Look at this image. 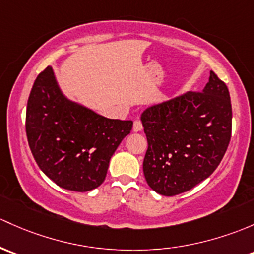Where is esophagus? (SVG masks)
Here are the masks:
<instances>
[{"label":"esophagus","mask_w":254,"mask_h":254,"mask_svg":"<svg viewBox=\"0 0 254 254\" xmlns=\"http://www.w3.org/2000/svg\"><path fill=\"white\" fill-rule=\"evenodd\" d=\"M132 129H134L135 132L141 131V130H142V123H141L140 120H135V122H134V127H132Z\"/></svg>","instance_id":"1"}]
</instances>
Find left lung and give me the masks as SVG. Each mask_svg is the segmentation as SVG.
Returning a JSON list of instances; mask_svg holds the SVG:
<instances>
[{
  "mask_svg": "<svg viewBox=\"0 0 254 254\" xmlns=\"http://www.w3.org/2000/svg\"><path fill=\"white\" fill-rule=\"evenodd\" d=\"M148 148L143 174L163 196L191 190L212 174L231 138L230 93L210 71L201 92H186L141 114Z\"/></svg>",
  "mask_w": 254,
  "mask_h": 254,
  "instance_id": "8db88e82",
  "label": "left lung"
}]
</instances>
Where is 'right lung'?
Returning <instances> with one entry per match:
<instances>
[{"label": "right lung", "mask_w": 254, "mask_h": 254, "mask_svg": "<svg viewBox=\"0 0 254 254\" xmlns=\"http://www.w3.org/2000/svg\"><path fill=\"white\" fill-rule=\"evenodd\" d=\"M25 129L40 169L65 190L86 192L105 181L109 161L132 122L105 118L68 100L47 66L29 96Z\"/></svg>", "instance_id": "obj_1"}]
</instances>
